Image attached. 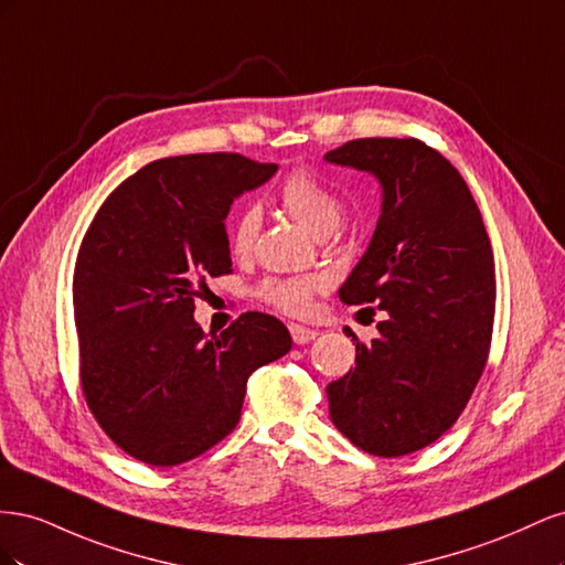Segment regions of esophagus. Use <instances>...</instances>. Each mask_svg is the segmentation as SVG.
<instances>
[{"mask_svg":"<svg viewBox=\"0 0 565 565\" xmlns=\"http://www.w3.org/2000/svg\"><path fill=\"white\" fill-rule=\"evenodd\" d=\"M289 334H292L295 344H309V341H313V339L318 337V330L303 328V324H299V322H292V324H289Z\"/></svg>","mask_w":565,"mask_h":565,"instance_id":"1","label":"esophagus"}]
</instances>
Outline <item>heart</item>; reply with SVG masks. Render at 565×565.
Masks as SVG:
<instances>
[{"label":"heart","mask_w":565,"mask_h":565,"mask_svg":"<svg viewBox=\"0 0 565 565\" xmlns=\"http://www.w3.org/2000/svg\"><path fill=\"white\" fill-rule=\"evenodd\" d=\"M280 204L289 216H295L316 237H328L344 218V202L320 179L303 172V169H297L280 185ZM259 226L262 212L256 204H247V207L237 212L228 233V245L237 259H245V256L254 252ZM324 287H328V278L322 276L266 278L259 285V297L289 316H303L311 309L313 295Z\"/></svg>","instance_id":"b5f03b06"}]
</instances>
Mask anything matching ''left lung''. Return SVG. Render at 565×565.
Instances as JSON below:
<instances>
[{"instance_id":"8db88e82","label":"left lung","mask_w":565,"mask_h":565,"mask_svg":"<svg viewBox=\"0 0 565 565\" xmlns=\"http://www.w3.org/2000/svg\"><path fill=\"white\" fill-rule=\"evenodd\" d=\"M324 160L382 185L377 228L339 299L386 313L372 344L353 337L355 367L328 384L330 417L370 455H409L450 429L483 374L494 318L490 237L465 179L417 139H358Z\"/></svg>"}]
</instances>
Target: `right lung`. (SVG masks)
Returning <instances> with one entry per match:
<instances>
[{"instance_id": "1", "label": "right lung", "mask_w": 565, "mask_h": 565, "mask_svg": "<svg viewBox=\"0 0 565 565\" xmlns=\"http://www.w3.org/2000/svg\"><path fill=\"white\" fill-rule=\"evenodd\" d=\"M278 164L237 152L164 158L119 183L84 235L73 306L79 377L115 446L177 467L226 438L254 370L292 349L285 324L243 313L204 334L195 297L231 270L226 216Z\"/></svg>"}]
</instances>
